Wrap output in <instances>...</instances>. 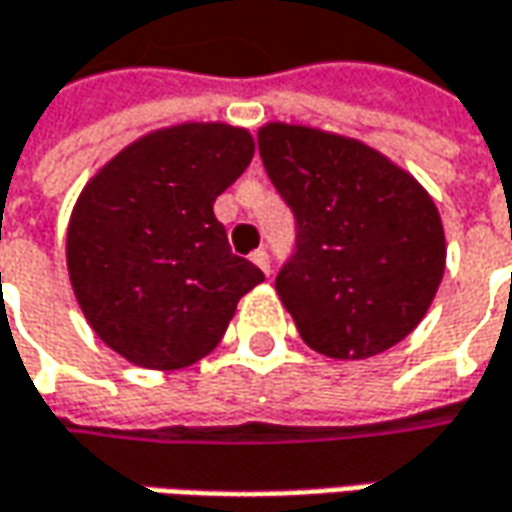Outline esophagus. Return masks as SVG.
Instances as JSON below:
<instances>
[{
    "mask_svg": "<svg viewBox=\"0 0 512 512\" xmlns=\"http://www.w3.org/2000/svg\"><path fill=\"white\" fill-rule=\"evenodd\" d=\"M252 263H255L257 269H263L266 274L272 272V260H269V252H266V249H257V252H252Z\"/></svg>",
    "mask_w": 512,
    "mask_h": 512,
    "instance_id": "1",
    "label": "esophagus"
}]
</instances>
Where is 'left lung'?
<instances>
[{"label": "left lung", "instance_id": "1", "mask_svg": "<svg viewBox=\"0 0 512 512\" xmlns=\"http://www.w3.org/2000/svg\"><path fill=\"white\" fill-rule=\"evenodd\" d=\"M257 147L297 223L274 289L306 345L334 360H365L405 340L445 274L431 195L354 138L266 124Z\"/></svg>", "mask_w": 512, "mask_h": 512}]
</instances>
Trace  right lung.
<instances>
[{"label":"right lung","mask_w":512,"mask_h":512,"mask_svg":"<svg viewBox=\"0 0 512 512\" xmlns=\"http://www.w3.org/2000/svg\"><path fill=\"white\" fill-rule=\"evenodd\" d=\"M252 155L240 127L178 124L138 138L84 186L67 272L87 323L124 360L155 371L198 362L263 283L212 212Z\"/></svg>","instance_id":"add662e5"}]
</instances>
